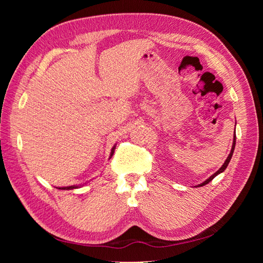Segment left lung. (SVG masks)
I'll use <instances>...</instances> for the list:
<instances>
[{"mask_svg": "<svg viewBox=\"0 0 263 263\" xmlns=\"http://www.w3.org/2000/svg\"><path fill=\"white\" fill-rule=\"evenodd\" d=\"M235 145H236V135L234 136V140H233V146H232V150H230V154L228 155V157H227V159L225 160V162H224V164H222L220 168L215 172L214 174H212V176L208 179V180H205L203 183H201V184H198V185H196V187H198V186H203V185H206L208 184V183H210L215 177L216 176H218L219 173H221V172H224L225 170H226V168H227V165H228V163H229V161H230V159H232V157H233V154H234V150H235Z\"/></svg>", "mask_w": 263, "mask_h": 263, "instance_id": "1", "label": "left lung"}]
</instances>
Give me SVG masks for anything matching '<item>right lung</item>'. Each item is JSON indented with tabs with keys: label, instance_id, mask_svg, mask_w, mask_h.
Here are the masks:
<instances>
[{
	"label": "right lung",
	"instance_id": "1",
	"mask_svg": "<svg viewBox=\"0 0 263 263\" xmlns=\"http://www.w3.org/2000/svg\"><path fill=\"white\" fill-rule=\"evenodd\" d=\"M115 148H116V146H114V147L112 148V150H110L109 159L113 157V155H114V151H115ZM78 187H80V186H79V185H71V186H63V187H57V189H59V190H73V189H78Z\"/></svg>",
	"mask_w": 263,
	"mask_h": 263
}]
</instances>
